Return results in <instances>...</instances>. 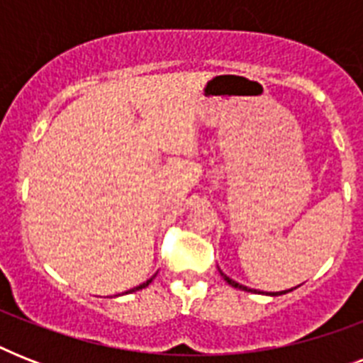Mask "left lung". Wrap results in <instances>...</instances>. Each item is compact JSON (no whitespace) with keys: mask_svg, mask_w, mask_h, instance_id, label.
<instances>
[{"mask_svg":"<svg viewBox=\"0 0 363 363\" xmlns=\"http://www.w3.org/2000/svg\"><path fill=\"white\" fill-rule=\"evenodd\" d=\"M220 275L224 277V281H226L228 284H232L233 288H239V290H245V292H256V290H252V288H248V286H245V284H239V282H235L233 279H230L228 275H224L222 271H220ZM286 292L288 290H282V292H269V296H281V294H286Z\"/></svg>","mask_w":363,"mask_h":363,"instance_id":"obj_1","label":"left lung"}]
</instances>
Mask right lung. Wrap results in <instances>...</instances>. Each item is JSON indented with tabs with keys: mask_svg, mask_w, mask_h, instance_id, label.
I'll list each match as a JSON object with an SVG mask.
<instances>
[{
	"mask_svg": "<svg viewBox=\"0 0 363 363\" xmlns=\"http://www.w3.org/2000/svg\"><path fill=\"white\" fill-rule=\"evenodd\" d=\"M154 277H156V275H154ZM154 277H150V279H148V281H147V282H143V284H139V286H135V288H131V290H128V292H135V290H141V288L148 286V284H150V282H152V279H154ZM128 292H125V294H128Z\"/></svg>",
	"mask_w": 363,
	"mask_h": 363,
	"instance_id": "obj_1",
	"label": "right lung"
}]
</instances>
